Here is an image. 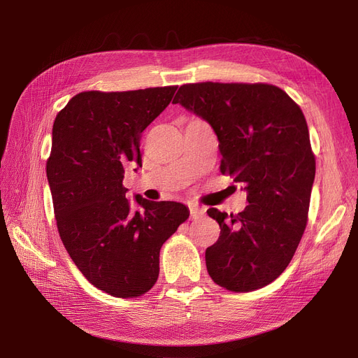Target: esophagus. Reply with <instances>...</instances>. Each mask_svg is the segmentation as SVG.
Masks as SVG:
<instances>
[{
	"label": "esophagus",
	"mask_w": 358,
	"mask_h": 358,
	"mask_svg": "<svg viewBox=\"0 0 358 358\" xmlns=\"http://www.w3.org/2000/svg\"><path fill=\"white\" fill-rule=\"evenodd\" d=\"M190 217L192 219H199L204 215V209L203 208H199V206H190Z\"/></svg>",
	"instance_id": "esophagus-1"
}]
</instances>
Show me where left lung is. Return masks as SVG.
I'll return each mask as SVG.
<instances>
[{
    "label": "left lung",
    "mask_w": 358,
    "mask_h": 358,
    "mask_svg": "<svg viewBox=\"0 0 358 358\" xmlns=\"http://www.w3.org/2000/svg\"><path fill=\"white\" fill-rule=\"evenodd\" d=\"M173 103L210 123L220 173L248 192L238 215L208 210L220 227L206 250L209 275L236 293L270 285L290 264L308 224L316 162L302 108L264 83L184 84Z\"/></svg>",
    "instance_id": "1"
}]
</instances>
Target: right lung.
I'll use <instances>...</instances> for the list:
<instances>
[{
    "label": "right lung",
    "instance_id": "1",
    "mask_svg": "<svg viewBox=\"0 0 358 358\" xmlns=\"http://www.w3.org/2000/svg\"><path fill=\"white\" fill-rule=\"evenodd\" d=\"M177 85L134 91H83L56 115L46 174L56 227L73 264L92 286L115 297L154 287L159 251L189 209L149 201L134 212L124 169L142 165L141 134L171 103Z\"/></svg>",
    "mask_w": 358,
    "mask_h": 358
}]
</instances>
